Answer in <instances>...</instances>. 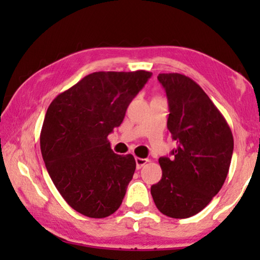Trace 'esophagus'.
Wrapping results in <instances>:
<instances>
[{
    "label": "esophagus",
    "instance_id": "34e87169",
    "mask_svg": "<svg viewBox=\"0 0 260 260\" xmlns=\"http://www.w3.org/2000/svg\"><path fill=\"white\" fill-rule=\"evenodd\" d=\"M135 161H136V168H137V169H141L142 167H143L144 165H147V163L149 162V159H148V158L136 157V158H135Z\"/></svg>",
    "mask_w": 260,
    "mask_h": 260
}]
</instances>
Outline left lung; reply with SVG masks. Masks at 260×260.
Instances as JSON below:
<instances>
[{"instance_id": "obj_1", "label": "left lung", "mask_w": 260, "mask_h": 260, "mask_svg": "<svg viewBox=\"0 0 260 260\" xmlns=\"http://www.w3.org/2000/svg\"><path fill=\"white\" fill-rule=\"evenodd\" d=\"M168 98L167 126L177 147L159 157L162 179L151 186L161 213L175 219L202 211L221 189L233 154V135L221 112L193 79L161 73Z\"/></svg>"}]
</instances>
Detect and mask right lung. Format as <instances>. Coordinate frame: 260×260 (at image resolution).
<instances>
[{
    "mask_svg": "<svg viewBox=\"0 0 260 260\" xmlns=\"http://www.w3.org/2000/svg\"><path fill=\"white\" fill-rule=\"evenodd\" d=\"M150 77L143 70L91 73L48 106L42 157L56 189L80 214L106 218L122 205L136 161L115 154L108 136Z\"/></svg>",
    "mask_w": 260,
    "mask_h": 260,
    "instance_id": "obj_1",
    "label": "right lung"
}]
</instances>
